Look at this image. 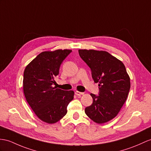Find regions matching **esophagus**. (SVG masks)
I'll return each instance as SVG.
<instances>
[{
	"label": "esophagus",
	"instance_id": "obj_1",
	"mask_svg": "<svg viewBox=\"0 0 151 151\" xmlns=\"http://www.w3.org/2000/svg\"><path fill=\"white\" fill-rule=\"evenodd\" d=\"M75 93H76L77 96H81V95H82L84 94L83 92H81V91H76Z\"/></svg>",
	"mask_w": 151,
	"mask_h": 151
}]
</instances>
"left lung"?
Segmentation results:
<instances>
[{
  "mask_svg": "<svg viewBox=\"0 0 151 151\" xmlns=\"http://www.w3.org/2000/svg\"><path fill=\"white\" fill-rule=\"evenodd\" d=\"M79 54L99 86V96L90 94L93 103L85 108V113L97 124L107 122L118 115L126 101L131 87L129 76L122 62L106 51L79 49Z\"/></svg>",
  "mask_w": 151,
  "mask_h": 151,
  "instance_id": "obj_1",
  "label": "left lung"
}]
</instances>
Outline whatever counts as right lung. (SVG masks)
I'll list each match as a JSON object with an SVG mask.
<instances>
[{
	"instance_id": "obj_1",
	"label": "right lung",
	"mask_w": 151,
	"mask_h": 151,
	"mask_svg": "<svg viewBox=\"0 0 151 151\" xmlns=\"http://www.w3.org/2000/svg\"><path fill=\"white\" fill-rule=\"evenodd\" d=\"M71 52L68 49L44 51L26 66L24 72L25 97L35 115L47 124H54L63 118L73 99V91H65L53 85L61 64Z\"/></svg>"
}]
</instances>
